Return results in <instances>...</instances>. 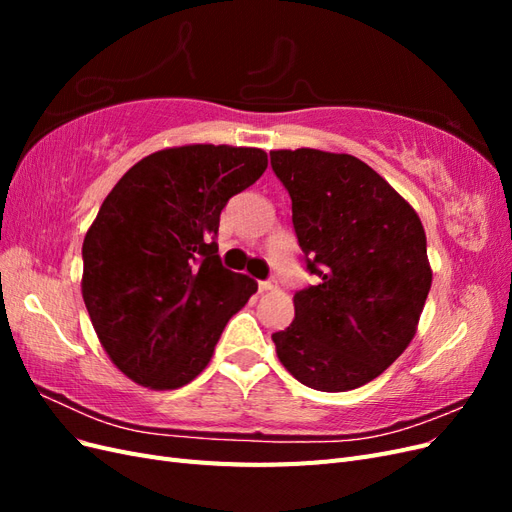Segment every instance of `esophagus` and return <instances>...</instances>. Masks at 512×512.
Instances as JSON below:
<instances>
[{"mask_svg": "<svg viewBox=\"0 0 512 512\" xmlns=\"http://www.w3.org/2000/svg\"><path fill=\"white\" fill-rule=\"evenodd\" d=\"M277 284H275V280H267V282H258V288H260V292H267V290H273Z\"/></svg>", "mask_w": 512, "mask_h": 512, "instance_id": "esophagus-1", "label": "esophagus"}]
</instances>
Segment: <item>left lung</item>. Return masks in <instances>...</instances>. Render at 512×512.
Wrapping results in <instances>:
<instances>
[{
  "label": "left lung",
  "mask_w": 512,
  "mask_h": 512,
  "mask_svg": "<svg viewBox=\"0 0 512 512\" xmlns=\"http://www.w3.org/2000/svg\"><path fill=\"white\" fill-rule=\"evenodd\" d=\"M271 166L320 280L294 294V320L271 335L277 359L309 389H359L416 335L431 288L425 228L389 181L348 153L275 149Z\"/></svg>",
  "instance_id": "8db88e82"
}]
</instances>
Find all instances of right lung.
I'll use <instances>...</instances> for the list:
<instances>
[{"label":"right lung","mask_w":512,"mask_h":512,"mask_svg":"<svg viewBox=\"0 0 512 512\" xmlns=\"http://www.w3.org/2000/svg\"><path fill=\"white\" fill-rule=\"evenodd\" d=\"M256 147L183 145L136 162L83 241V301L108 359L136 384L192 382L258 284L218 256L228 198L267 170Z\"/></svg>","instance_id":"add662e5"}]
</instances>
